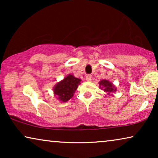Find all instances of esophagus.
<instances>
[{
  "instance_id": "1",
  "label": "esophagus",
  "mask_w": 158,
  "mask_h": 158,
  "mask_svg": "<svg viewBox=\"0 0 158 158\" xmlns=\"http://www.w3.org/2000/svg\"><path fill=\"white\" fill-rule=\"evenodd\" d=\"M86 81H91V80H92V76L90 75H88L87 76H86Z\"/></svg>"
}]
</instances>
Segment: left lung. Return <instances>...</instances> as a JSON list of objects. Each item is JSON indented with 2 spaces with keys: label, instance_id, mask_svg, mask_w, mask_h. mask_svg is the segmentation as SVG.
<instances>
[{
  "label": "left lung",
  "instance_id": "left-lung-1",
  "mask_svg": "<svg viewBox=\"0 0 158 158\" xmlns=\"http://www.w3.org/2000/svg\"><path fill=\"white\" fill-rule=\"evenodd\" d=\"M99 88L101 89L104 90V91L106 93L108 96L109 95H111V96H114L113 94H114L116 91V86L114 85L111 82H110L108 80H102L99 82Z\"/></svg>",
  "mask_w": 158,
  "mask_h": 158
}]
</instances>
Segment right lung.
Listing matches in <instances>:
<instances>
[{"label": "right lung", "instance_id": "obj_1", "mask_svg": "<svg viewBox=\"0 0 158 158\" xmlns=\"http://www.w3.org/2000/svg\"><path fill=\"white\" fill-rule=\"evenodd\" d=\"M81 82V79L69 74L55 85L53 88L54 95L61 102H67L73 96Z\"/></svg>", "mask_w": 158, "mask_h": 158}]
</instances>
